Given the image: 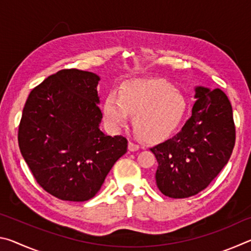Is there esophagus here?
<instances>
[{"label": "esophagus", "instance_id": "esophagus-1", "mask_svg": "<svg viewBox=\"0 0 251 251\" xmlns=\"http://www.w3.org/2000/svg\"><path fill=\"white\" fill-rule=\"evenodd\" d=\"M139 148H141V145L136 142V141H129L128 143V150L130 151H138Z\"/></svg>", "mask_w": 251, "mask_h": 251}]
</instances>
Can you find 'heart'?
<instances>
[{"label": "heart", "instance_id": "heart-1", "mask_svg": "<svg viewBox=\"0 0 251 251\" xmlns=\"http://www.w3.org/2000/svg\"><path fill=\"white\" fill-rule=\"evenodd\" d=\"M185 110V100L167 83L135 79L123 85L120 95L109 93L104 101L106 124L120 129L134 114V125L144 138L155 141L176 128Z\"/></svg>", "mask_w": 251, "mask_h": 251}]
</instances>
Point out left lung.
I'll return each mask as SVG.
<instances>
[{
	"label": "left lung",
	"mask_w": 251,
	"mask_h": 251,
	"mask_svg": "<svg viewBox=\"0 0 251 251\" xmlns=\"http://www.w3.org/2000/svg\"><path fill=\"white\" fill-rule=\"evenodd\" d=\"M192 117L173 138L151 148L158 189L171 198L192 197L214 180L228 163L236 141L232 107L216 88H195Z\"/></svg>",
	"instance_id": "1"
}]
</instances>
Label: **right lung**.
Segmentation results:
<instances>
[{
	"mask_svg": "<svg viewBox=\"0 0 251 251\" xmlns=\"http://www.w3.org/2000/svg\"><path fill=\"white\" fill-rule=\"evenodd\" d=\"M100 76L61 70L29 93L19 126L21 154L42 188L54 197L85 201L95 196L127 139L100 129Z\"/></svg>",
	"mask_w": 251,
	"mask_h": 251,
	"instance_id": "1",
	"label": "right lung"
}]
</instances>
